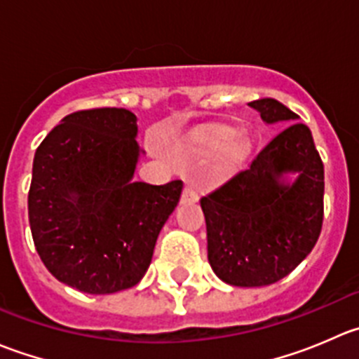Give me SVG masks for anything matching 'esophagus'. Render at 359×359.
Returning a JSON list of instances; mask_svg holds the SVG:
<instances>
[{"label":"esophagus","instance_id":"34e87169","mask_svg":"<svg viewBox=\"0 0 359 359\" xmlns=\"http://www.w3.org/2000/svg\"><path fill=\"white\" fill-rule=\"evenodd\" d=\"M198 201V193L193 186H186L182 193V203H196Z\"/></svg>","mask_w":359,"mask_h":359}]
</instances>
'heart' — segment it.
Masks as SVG:
<instances>
[{
	"instance_id": "1",
	"label": "heart",
	"mask_w": 359,
	"mask_h": 359,
	"mask_svg": "<svg viewBox=\"0 0 359 359\" xmlns=\"http://www.w3.org/2000/svg\"><path fill=\"white\" fill-rule=\"evenodd\" d=\"M222 146H224V140H212V142H210L206 147H208L210 153H215V151H219ZM231 149H233V146H227V151H231Z\"/></svg>"
}]
</instances>
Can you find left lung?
<instances>
[{
	"instance_id": "left-lung-1",
	"label": "left lung",
	"mask_w": 359,
	"mask_h": 359,
	"mask_svg": "<svg viewBox=\"0 0 359 359\" xmlns=\"http://www.w3.org/2000/svg\"><path fill=\"white\" fill-rule=\"evenodd\" d=\"M266 125L290 123L247 168L201 198L208 262L233 287L288 276L316 245L323 224L325 170L311 130L283 104H248Z\"/></svg>"
}]
</instances>
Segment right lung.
<instances>
[{"mask_svg":"<svg viewBox=\"0 0 359 359\" xmlns=\"http://www.w3.org/2000/svg\"><path fill=\"white\" fill-rule=\"evenodd\" d=\"M137 116L102 107L72 112L36 149L29 226L46 269L67 287L107 295L139 283L182 182H135L144 151Z\"/></svg>","mask_w":359,"mask_h":359,"instance_id":"obj_1","label":"right lung"}]
</instances>
